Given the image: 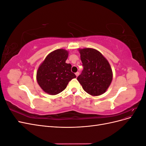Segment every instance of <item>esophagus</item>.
Returning <instances> with one entry per match:
<instances>
[{
  "mask_svg": "<svg viewBox=\"0 0 146 146\" xmlns=\"http://www.w3.org/2000/svg\"><path fill=\"white\" fill-rule=\"evenodd\" d=\"M76 74V76L77 77H78V75H79V72H76V74Z\"/></svg>",
  "mask_w": 146,
  "mask_h": 146,
  "instance_id": "obj_1",
  "label": "esophagus"
}]
</instances>
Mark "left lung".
Here are the masks:
<instances>
[{"mask_svg":"<svg viewBox=\"0 0 146 146\" xmlns=\"http://www.w3.org/2000/svg\"><path fill=\"white\" fill-rule=\"evenodd\" d=\"M83 69L77 80L87 93L99 96L107 91L113 78L108 61L100 52L94 48L80 49Z\"/></svg>","mask_w":146,"mask_h":146,"instance_id":"8db88e82","label":"left lung"}]
</instances>
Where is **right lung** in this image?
I'll list each match as a JSON object with an SVG mask.
<instances>
[{"label": "right lung", "instance_id": "add662e5", "mask_svg": "<svg viewBox=\"0 0 146 146\" xmlns=\"http://www.w3.org/2000/svg\"><path fill=\"white\" fill-rule=\"evenodd\" d=\"M68 56L67 50L57 49L48 54L39 67L37 82L47 93L50 95L60 93L72 78L76 77L71 72V64L66 63Z\"/></svg>", "mask_w": 146, "mask_h": 146}]
</instances>
